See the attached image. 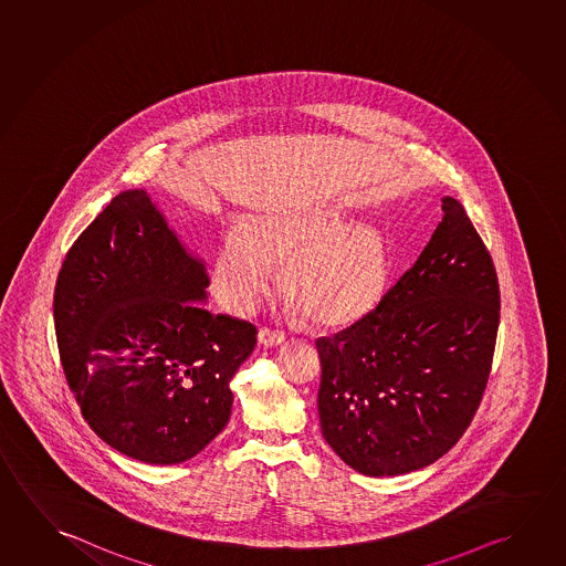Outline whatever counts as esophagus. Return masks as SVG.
<instances>
[{
	"label": "esophagus",
	"mask_w": 566,
	"mask_h": 566,
	"mask_svg": "<svg viewBox=\"0 0 566 566\" xmlns=\"http://www.w3.org/2000/svg\"><path fill=\"white\" fill-rule=\"evenodd\" d=\"M259 340H261L264 347H279V345H282V343L286 340V335L280 333V331L262 327V329L259 331Z\"/></svg>",
	"instance_id": "34e87169"
}]
</instances>
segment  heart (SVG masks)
<instances>
[{
    "label": "heart",
    "mask_w": 566,
    "mask_h": 566,
    "mask_svg": "<svg viewBox=\"0 0 566 566\" xmlns=\"http://www.w3.org/2000/svg\"><path fill=\"white\" fill-rule=\"evenodd\" d=\"M329 213L279 211L237 227L216 262L218 294L249 312L269 294L274 264L287 262L284 290L312 322L339 327L373 310L388 279V251L373 227H350Z\"/></svg>",
    "instance_id": "b5f03b06"
}]
</instances>
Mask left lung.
<instances>
[{"label":"left lung","mask_w":566,"mask_h":566,"mask_svg":"<svg viewBox=\"0 0 566 566\" xmlns=\"http://www.w3.org/2000/svg\"><path fill=\"white\" fill-rule=\"evenodd\" d=\"M370 314L315 343L325 441L366 476H398L451 451L479 409L500 323L486 244L461 201Z\"/></svg>","instance_id":"1"}]
</instances>
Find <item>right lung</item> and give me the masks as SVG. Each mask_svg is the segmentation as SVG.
I'll return each mask as SVG.
<instances>
[{"label":"right lung","instance_id":"right-lung-1","mask_svg":"<svg viewBox=\"0 0 566 566\" xmlns=\"http://www.w3.org/2000/svg\"><path fill=\"white\" fill-rule=\"evenodd\" d=\"M208 284L145 190L115 196L64 256L62 368L87 426L130 459L188 461L229 421L256 327L191 304Z\"/></svg>","mask_w":566,"mask_h":566}]
</instances>
